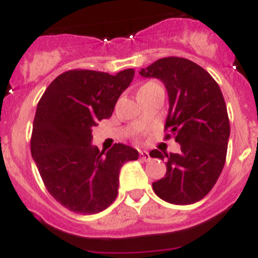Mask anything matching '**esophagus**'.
Segmentation results:
<instances>
[{"label": "esophagus", "mask_w": 258, "mask_h": 258, "mask_svg": "<svg viewBox=\"0 0 258 258\" xmlns=\"http://www.w3.org/2000/svg\"><path fill=\"white\" fill-rule=\"evenodd\" d=\"M139 154H140V159H143V161H145V162L150 161V154L148 152H145V150H140V153H139Z\"/></svg>", "instance_id": "obj_1"}]
</instances>
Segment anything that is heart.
I'll use <instances>...</instances> for the list:
<instances>
[{
	"mask_svg": "<svg viewBox=\"0 0 258 258\" xmlns=\"http://www.w3.org/2000/svg\"><path fill=\"white\" fill-rule=\"evenodd\" d=\"M154 85H157V83H155V82H148V83H145V85H144V86H141V89L139 90V92H140L141 90H145V89H148V87H150V86H154Z\"/></svg>",
	"mask_w": 258,
	"mask_h": 258,
	"instance_id": "obj_1",
	"label": "heart"
}]
</instances>
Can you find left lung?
I'll return each mask as SVG.
<instances>
[{
	"label": "left lung",
	"mask_w": 258,
	"mask_h": 258,
	"mask_svg": "<svg viewBox=\"0 0 258 258\" xmlns=\"http://www.w3.org/2000/svg\"><path fill=\"white\" fill-rule=\"evenodd\" d=\"M140 74L166 86L164 139L173 136L181 146L180 153L150 152L152 158L167 159L166 175L153 182V190L168 203H196L212 190L226 161L230 123L221 90L206 69L184 57L159 59Z\"/></svg>",
	"instance_id": "obj_1"
}]
</instances>
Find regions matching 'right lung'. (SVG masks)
I'll list each match as a JSON object with an SVG mask.
<instances>
[{"label":"right lung","instance_id":"obj_1","mask_svg":"<svg viewBox=\"0 0 258 258\" xmlns=\"http://www.w3.org/2000/svg\"><path fill=\"white\" fill-rule=\"evenodd\" d=\"M135 71L115 76L72 69L50 83L37 105L31 152L46 189L62 207L81 215L108 208L118 196L120 167L138 150L114 144L106 153L91 145L92 127L110 118Z\"/></svg>","mask_w":258,"mask_h":258}]
</instances>
